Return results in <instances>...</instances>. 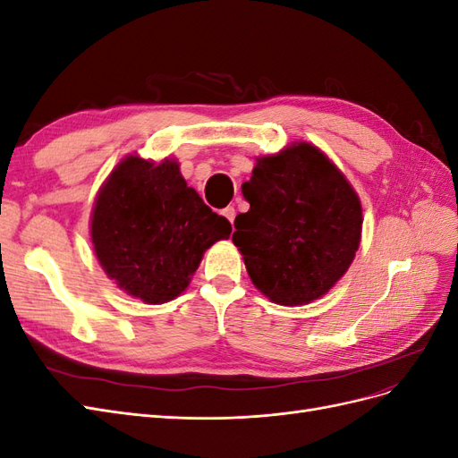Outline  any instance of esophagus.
Here are the masks:
<instances>
[{
	"label": "esophagus",
	"instance_id": "obj_1",
	"mask_svg": "<svg viewBox=\"0 0 458 458\" xmlns=\"http://www.w3.org/2000/svg\"><path fill=\"white\" fill-rule=\"evenodd\" d=\"M221 214H224V216L231 221V225H233L234 216H237V212H234V208H233V206H227V208H224V212H221Z\"/></svg>",
	"mask_w": 458,
	"mask_h": 458
}]
</instances>
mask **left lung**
Here are the masks:
<instances>
[{
	"instance_id": "1",
	"label": "left lung",
	"mask_w": 458,
	"mask_h": 458,
	"mask_svg": "<svg viewBox=\"0 0 458 458\" xmlns=\"http://www.w3.org/2000/svg\"><path fill=\"white\" fill-rule=\"evenodd\" d=\"M250 210L234 219L233 242L259 293L279 306L323 298L350 269L363 208L321 148L296 141L256 158L242 183Z\"/></svg>"
}]
</instances>
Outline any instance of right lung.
<instances>
[{
  "label": "right lung",
  "mask_w": 458,
  "mask_h": 458,
  "mask_svg": "<svg viewBox=\"0 0 458 458\" xmlns=\"http://www.w3.org/2000/svg\"><path fill=\"white\" fill-rule=\"evenodd\" d=\"M89 233L108 279L158 306L185 293L208 248L229 239L231 224L187 187L175 158L128 155L97 192Z\"/></svg>",
  "instance_id": "add662e5"
}]
</instances>
